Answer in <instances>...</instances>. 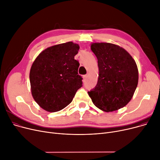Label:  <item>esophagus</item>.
Wrapping results in <instances>:
<instances>
[{"label": "esophagus", "instance_id": "esophagus-1", "mask_svg": "<svg viewBox=\"0 0 160 160\" xmlns=\"http://www.w3.org/2000/svg\"><path fill=\"white\" fill-rule=\"evenodd\" d=\"M87 77H88V75H87H87H85L84 76H83V79H86L87 78Z\"/></svg>", "mask_w": 160, "mask_h": 160}]
</instances>
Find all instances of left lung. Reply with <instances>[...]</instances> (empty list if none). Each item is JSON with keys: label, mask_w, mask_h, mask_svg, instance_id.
<instances>
[{"label": "left lung", "mask_w": 160, "mask_h": 160, "mask_svg": "<svg viewBox=\"0 0 160 160\" xmlns=\"http://www.w3.org/2000/svg\"><path fill=\"white\" fill-rule=\"evenodd\" d=\"M91 50L98 59L96 86L88 94L93 103L105 112L124 108L138 87L139 73L135 60L124 49L110 43H92Z\"/></svg>", "instance_id": "1"}]
</instances>
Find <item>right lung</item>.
<instances>
[{"instance_id":"add662e5","label":"right lung","mask_w":160,"mask_h":160,"mask_svg":"<svg viewBox=\"0 0 160 160\" xmlns=\"http://www.w3.org/2000/svg\"><path fill=\"white\" fill-rule=\"evenodd\" d=\"M79 49V45L72 42L60 43L45 49L35 59L29 75L31 92L44 110L63 109L82 86L79 63L74 58Z\"/></svg>"}]
</instances>
